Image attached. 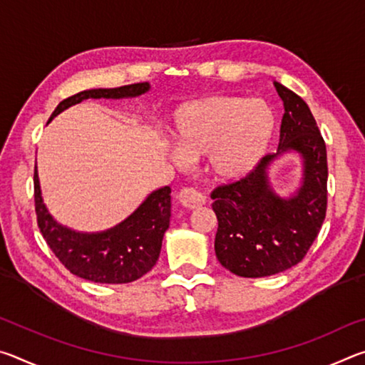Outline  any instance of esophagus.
<instances>
[{
  "label": "esophagus",
  "instance_id": "esophagus-1",
  "mask_svg": "<svg viewBox=\"0 0 365 365\" xmlns=\"http://www.w3.org/2000/svg\"><path fill=\"white\" fill-rule=\"evenodd\" d=\"M178 201H180V205L187 209H196L205 205L206 197L195 188H183L180 190V193H178Z\"/></svg>",
  "mask_w": 365,
  "mask_h": 365
}]
</instances>
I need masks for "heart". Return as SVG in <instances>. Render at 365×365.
Here are the masks:
<instances>
[{
	"instance_id": "b5f03b06",
	"label": "heart",
	"mask_w": 365,
	"mask_h": 365,
	"mask_svg": "<svg viewBox=\"0 0 365 365\" xmlns=\"http://www.w3.org/2000/svg\"><path fill=\"white\" fill-rule=\"evenodd\" d=\"M274 127L275 115L267 101L220 95L177 108L169 133L177 163L206 158L209 175L232 183L256 168Z\"/></svg>"
}]
</instances>
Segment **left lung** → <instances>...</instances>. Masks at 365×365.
<instances>
[{"instance_id":"left-lung-1","label":"left lung","mask_w":365,"mask_h":365,"mask_svg":"<svg viewBox=\"0 0 365 365\" xmlns=\"http://www.w3.org/2000/svg\"><path fill=\"white\" fill-rule=\"evenodd\" d=\"M282 98L279 150L267 154L242 180L219 185L211 197L217 215L215 256L232 274L259 279L301 262L317 238L327 212V148L311 109L301 96L274 82ZM303 159V182L288 198L269 187L267 169L283 152Z\"/></svg>"}]
</instances>
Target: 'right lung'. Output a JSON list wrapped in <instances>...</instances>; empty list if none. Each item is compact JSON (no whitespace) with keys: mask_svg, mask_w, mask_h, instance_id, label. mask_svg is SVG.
<instances>
[{"mask_svg":"<svg viewBox=\"0 0 365 365\" xmlns=\"http://www.w3.org/2000/svg\"><path fill=\"white\" fill-rule=\"evenodd\" d=\"M150 83L123 85L119 88H93L66 98L51 114L88 98H133L146 93ZM35 212L38 228L67 270L95 283H130L143 277L156 264L163 238L170 222V188L164 187L146 197L133 214L119 225L100 233H83L58 224L43 202L38 174H34Z\"/></svg>","mask_w":365,"mask_h":365,"instance_id":"right-lung-1","label":"right lung"}]
</instances>
